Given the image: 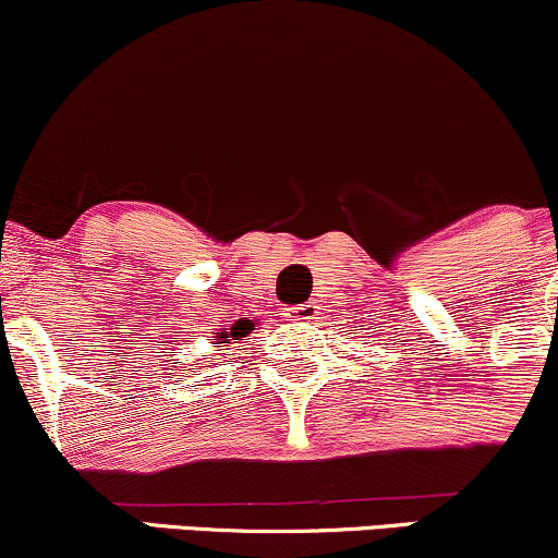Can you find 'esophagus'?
<instances>
[{"label": "esophagus", "mask_w": 558, "mask_h": 558, "mask_svg": "<svg viewBox=\"0 0 558 558\" xmlns=\"http://www.w3.org/2000/svg\"><path fill=\"white\" fill-rule=\"evenodd\" d=\"M317 302H307V304H296V307H286L283 315L289 320H299V323H312L317 317Z\"/></svg>", "instance_id": "obj_1"}]
</instances>
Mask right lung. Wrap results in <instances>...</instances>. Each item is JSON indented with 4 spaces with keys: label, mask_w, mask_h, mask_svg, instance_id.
<instances>
[{
    "label": "right lung",
    "mask_w": 558,
    "mask_h": 558,
    "mask_svg": "<svg viewBox=\"0 0 558 558\" xmlns=\"http://www.w3.org/2000/svg\"><path fill=\"white\" fill-rule=\"evenodd\" d=\"M230 336L222 330V333H217V336H214V339H217V344H230ZM238 336H241V333H238Z\"/></svg>",
    "instance_id": "add662e5"
}]
</instances>
